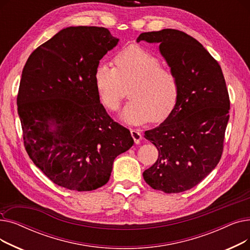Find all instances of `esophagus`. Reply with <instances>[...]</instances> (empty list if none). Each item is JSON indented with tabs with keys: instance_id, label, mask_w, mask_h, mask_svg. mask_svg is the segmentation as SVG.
<instances>
[{
	"instance_id": "esophagus-1",
	"label": "esophagus",
	"mask_w": 250,
	"mask_h": 250,
	"mask_svg": "<svg viewBox=\"0 0 250 250\" xmlns=\"http://www.w3.org/2000/svg\"><path fill=\"white\" fill-rule=\"evenodd\" d=\"M130 135H132V137H133V139H134L136 144H139L141 142V140L143 139L141 133L139 132L138 129H130Z\"/></svg>"
}]
</instances>
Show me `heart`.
Segmentation results:
<instances>
[{"label":"heart","instance_id":"1","mask_svg":"<svg viewBox=\"0 0 250 250\" xmlns=\"http://www.w3.org/2000/svg\"><path fill=\"white\" fill-rule=\"evenodd\" d=\"M115 67L99 62L93 81L101 103L110 111L120 108L128 89L130 101L122 114L129 125L158 123L172 112L178 99L175 74L161 61L138 45L127 46L114 57Z\"/></svg>","mask_w":250,"mask_h":250}]
</instances>
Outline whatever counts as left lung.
<instances>
[{"label":"left lung","instance_id":"obj_1","mask_svg":"<svg viewBox=\"0 0 250 250\" xmlns=\"http://www.w3.org/2000/svg\"><path fill=\"white\" fill-rule=\"evenodd\" d=\"M158 43L178 82L172 112L145 137L158 159L143 173L152 188L177 193L192 188L219 163L229 121L230 99L219 62L183 31L144 32L137 42Z\"/></svg>","mask_w":250,"mask_h":250}]
</instances>
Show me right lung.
I'll list each match as a JSON object with an SVG mask.
<instances>
[{"instance_id":"1","label":"right lung","mask_w":250,"mask_h":250,"mask_svg":"<svg viewBox=\"0 0 250 250\" xmlns=\"http://www.w3.org/2000/svg\"><path fill=\"white\" fill-rule=\"evenodd\" d=\"M117 42L107 28L68 27L39 45L23 68L17 106L24 146L62 188L106 185L114 159L134 145L100 103L93 81L99 61Z\"/></svg>"}]
</instances>
